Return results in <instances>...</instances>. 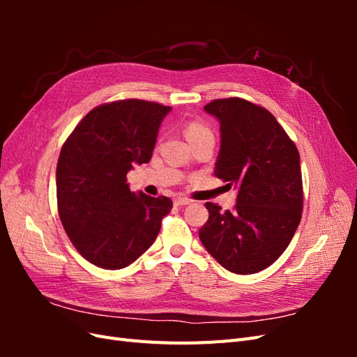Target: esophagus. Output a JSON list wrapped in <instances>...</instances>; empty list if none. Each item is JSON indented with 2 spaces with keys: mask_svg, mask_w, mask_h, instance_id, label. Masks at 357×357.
Returning a JSON list of instances; mask_svg holds the SVG:
<instances>
[{
  "mask_svg": "<svg viewBox=\"0 0 357 357\" xmlns=\"http://www.w3.org/2000/svg\"><path fill=\"white\" fill-rule=\"evenodd\" d=\"M192 201L189 199V198H183V197H178V198H176L174 199V204L176 205H188V204H190Z\"/></svg>",
  "mask_w": 357,
  "mask_h": 357,
  "instance_id": "1",
  "label": "esophagus"
}]
</instances>
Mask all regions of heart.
I'll use <instances>...</instances> for the list:
<instances>
[{
    "instance_id": "obj_1",
    "label": "heart",
    "mask_w": 357,
    "mask_h": 357,
    "mask_svg": "<svg viewBox=\"0 0 357 357\" xmlns=\"http://www.w3.org/2000/svg\"><path fill=\"white\" fill-rule=\"evenodd\" d=\"M202 135H211L210 129L207 126L199 123V122H192L188 125V128H186L188 139H193V138H198Z\"/></svg>"
}]
</instances>
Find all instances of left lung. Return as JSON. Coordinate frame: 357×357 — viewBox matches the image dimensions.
<instances>
[{
	"label": "left lung",
	"instance_id": "left-lung-1",
	"mask_svg": "<svg viewBox=\"0 0 357 357\" xmlns=\"http://www.w3.org/2000/svg\"><path fill=\"white\" fill-rule=\"evenodd\" d=\"M204 110L220 123L214 176L238 190L229 211L207 202L199 240L223 268L255 274L273 265L295 235L302 214L299 152L277 119L241 98L214 100Z\"/></svg>",
	"mask_w": 357,
	"mask_h": 357
}]
</instances>
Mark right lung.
<instances>
[{
	"mask_svg": "<svg viewBox=\"0 0 357 357\" xmlns=\"http://www.w3.org/2000/svg\"><path fill=\"white\" fill-rule=\"evenodd\" d=\"M171 107L123 100L95 107L74 128L56 167L58 213L68 238L91 264L131 265L153 244L172 208L167 197L131 192L135 164L152 158L159 126Z\"/></svg>",
	"mask_w": 357,
	"mask_h": 357,
	"instance_id": "add662e5",
	"label": "right lung"
}]
</instances>
